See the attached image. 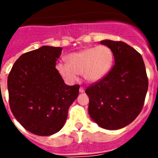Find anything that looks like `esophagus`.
<instances>
[{"label": "esophagus", "mask_w": 158, "mask_h": 158, "mask_svg": "<svg viewBox=\"0 0 158 158\" xmlns=\"http://www.w3.org/2000/svg\"><path fill=\"white\" fill-rule=\"evenodd\" d=\"M79 92H80V93H84V92H85V88L81 87L80 89H79Z\"/></svg>", "instance_id": "34e87169"}]
</instances>
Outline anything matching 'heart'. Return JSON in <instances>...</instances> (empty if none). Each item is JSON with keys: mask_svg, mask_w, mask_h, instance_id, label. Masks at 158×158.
Returning a JSON list of instances; mask_svg holds the SVG:
<instances>
[{"mask_svg": "<svg viewBox=\"0 0 158 158\" xmlns=\"http://www.w3.org/2000/svg\"><path fill=\"white\" fill-rule=\"evenodd\" d=\"M113 53L107 46H98L69 54L66 63L56 65L58 73L64 80L73 82L82 74L87 81L95 82L107 74L113 64Z\"/></svg>", "mask_w": 158, "mask_h": 158, "instance_id": "heart-1", "label": "heart"}]
</instances>
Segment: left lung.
I'll list each match as a JSON object with an SVG mask.
<instances>
[{
    "label": "left lung",
    "mask_w": 158,
    "mask_h": 158,
    "mask_svg": "<svg viewBox=\"0 0 158 158\" xmlns=\"http://www.w3.org/2000/svg\"><path fill=\"white\" fill-rule=\"evenodd\" d=\"M111 50L115 64L111 70L85 90L89 113L95 123L107 130H118L133 122L144 105L148 77L142 57L121 41L103 40Z\"/></svg>",
    "instance_id": "1"
}]
</instances>
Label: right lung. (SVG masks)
Instances as JSON below:
<instances>
[{
    "label": "right lung",
    "instance_id": "1",
    "mask_svg": "<svg viewBox=\"0 0 158 158\" xmlns=\"http://www.w3.org/2000/svg\"><path fill=\"white\" fill-rule=\"evenodd\" d=\"M61 47L43 46L22 54L8 77V99L15 118L40 136L62 129L68 109L79 94V85H67L55 68Z\"/></svg>",
    "mask_w": 158,
    "mask_h": 158
}]
</instances>
